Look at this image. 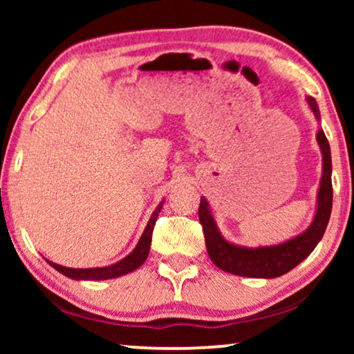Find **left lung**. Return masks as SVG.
I'll list each match as a JSON object with an SVG mask.
<instances>
[{
    "instance_id": "1",
    "label": "left lung",
    "mask_w": 354,
    "mask_h": 354,
    "mask_svg": "<svg viewBox=\"0 0 354 354\" xmlns=\"http://www.w3.org/2000/svg\"><path fill=\"white\" fill-rule=\"evenodd\" d=\"M308 103L319 119L316 100L309 96ZM317 142L321 145V151L324 154V172L321 188H319L317 212L311 227L304 234L295 236L290 241L275 246H263V248L256 250L232 245L222 239L219 232H217L214 219L209 214L207 201L205 198H201L198 216H200V222L203 225L207 254H209L211 261L217 268L235 275H245V277L274 279L297 268L304 258L311 254V251L316 248V245L321 241L324 232L327 229L333 196L330 147H328V140L322 130L317 132Z\"/></svg>"
}]
</instances>
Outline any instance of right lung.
Returning <instances> with one entry per match:
<instances>
[{
	"label": "right lung",
	"instance_id": "1",
	"mask_svg": "<svg viewBox=\"0 0 354 354\" xmlns=\"http://www.w3.org/2000/svg\"><path fill=\"white\" fill-rule=\"evenodd\" d=\"M161 207H162V205H159L156 207V211L153 212L151 219H149L147 229H145L143 235H142V239H140L138 245L135 246V250L132 251V253H130L127 258L119 261V263L109 266V268L71 269V268H64V266L51 263V261H48V263H50V266H53L56 270H59L61 274H64L71 279H77V280H106V279L119 277V275H124L127 272H132V270L140 268V266L145 263V259L148 258L153 230H154V225H156V219L159 216V211H161Z\"/></svg>",
	"mask_w": 354,
	"mask_h": 354
}]
</instances>
